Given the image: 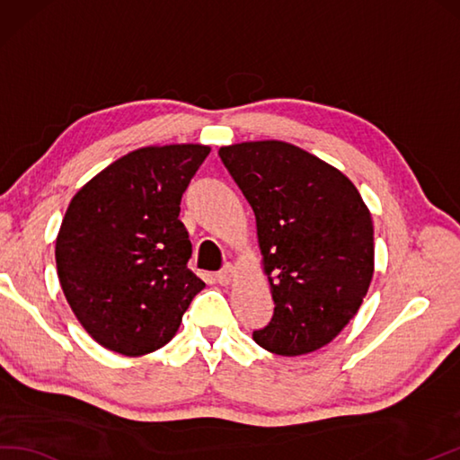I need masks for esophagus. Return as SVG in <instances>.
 Returning <instances> with one entry per match:
<instances>
[{"mask_svg":"<svg viewBox=\"0 0 460 460\" xmlns=\"http://www.w3.org/2000/svg\"><path fill=\"white\" fill-rule=\"evenodd\" d=\"M234 275H236V268H234L232 263H226V265H224V268L217 273V279H218V283H222V285H228V283L232 281Z\"/></svg>","mask_w":460,"mask_h":460,"instance_id":"esophagus-1","label":"esophagus"}]
</instances>
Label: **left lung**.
I'll return each instance as SVG.
<instances>
[{"label": "left lung", "mask_w": 460, "mask_h": 460, "mask_svg": "<svg viewBox=\"0 0 460 460\" xmlns=\"http://www.w3.org/2000/svg\"><path fill=\"white\" fill-rule=\"evenodd\" d=\"M218 155L256 214L275 303L253 341L279 356L323 349L368 293L370 210L339 169L285 141H246L220 147Z\"/></svg>", "instance_id": "obj_1"}]
</instances>
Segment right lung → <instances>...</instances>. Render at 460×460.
I'll list each match as a JSON object with an SVG mask.
<instances>
[{
	"label": "right lung",
	"instance_id": "1",
	"mask_svg": "<svg viewBox=\"0 0 460 460\" xmlns=\"http://www.w3.org/2000/svg\"><path fill=\"white\" fill-rule=\"evenodd\" d=\"M210 147L151 146L128 153L70 200L57 236V271L70 309L104 349L144 356L175 336L204 281L181 199Z\"/></svg>",
	"mask_w": 460,
	"mask_h": 460
}]
</instances>
